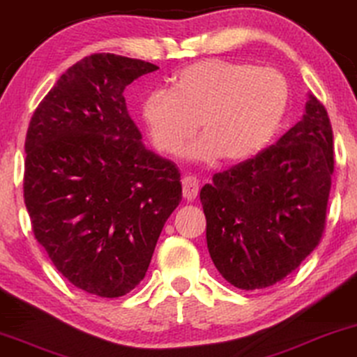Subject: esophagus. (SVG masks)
Wrapping results in <instances>:
<instances>
[{
  "mask_svg": "<svg viewBox=\"0 0 357 357\" xmlns=\"http://www.w3.org/2000/svg\"><path fill=\"white\" fill-rule=\"evenodd\" d=\"M199 194V181L194 176H186L183 179V196L186 201H194Z\"/></svg>",
  "mask_w": 357,
  "mask_h": 357,
  "instance_id": "obj_1",
  "label": "esophagus"
}]
</instances>
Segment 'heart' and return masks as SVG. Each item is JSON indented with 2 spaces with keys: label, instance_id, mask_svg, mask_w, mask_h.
<instances>
[{
  "label": "heart",
  "instance_id": "obj_1",
  "mask_svg": "<svg viewBox=\"0 0 357 357\" xmlns=\"http://www.w3.org/2000/svg\"><path fill=\"white\" fill-rule=\"evenodd\" d=\"M289 86L278 70L227 60H202L174 73L169 89L158 88L142 102L151 144L173 155L183 150L196 163L217 158L235 163L268 144L286 112Z\"/></svg>",
  "mask_w": 357,
  "mask_h": 357
}]
</instances>
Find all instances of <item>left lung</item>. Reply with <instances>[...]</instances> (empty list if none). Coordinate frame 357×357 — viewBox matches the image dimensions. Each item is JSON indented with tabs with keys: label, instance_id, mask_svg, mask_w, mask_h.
<instances>
[{
	"label": "left lung",
	"instance_id": "obj_1",
	"mask_svg": "<svg viewBox=\"0 0 357 357\" xmlns=\"http://www.w3.org/2000/svg\"><path fill=\"white\" fill-rule=\"evenodd\" d=\"M333 169L330 117L308 94L302 121L274 145L213 174L201 202L222 278L255 291L296 271L321 240Z\"/></svg>",
	"mask_w": 357,
	"mask_h": 357
}]
</instances>
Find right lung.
<instances>
[{
	"instance_id": "add662e5",
	"label": "right lung",
	"mask_w": 357,
	"mask_h": 357,
	"mask_svg": "<svg viewBox=\"0 0 357 357\" xmlns=\"http://www.w3.org/2000/svg\"><path fill=\"white\" fill-rule=\"evenodd\" d=\"M155 70L129 56H84L27 129L24 202L36 240L66 281L98 297L139 286L183 197L178 166L145 149L123 98Z\"/></svg>"
}]
</instances>
